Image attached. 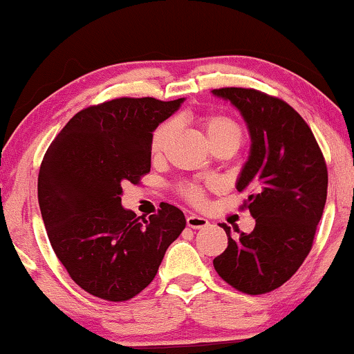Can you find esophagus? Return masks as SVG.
I'll list each match as a JSON object with an SVG mask.
<instances>
[{"mask_svg":"<svg viewBox=\"0 0 354 354\" xmlns=\"http://www.w3.org/2000/svg\"><path fill=\"white\" fill-rule=\"evenodd\" d=\"M186 224H188V227H191V229H203V227H207L209 221H207L206 218H201V216L189 214L188 218H186Z\"/></svg>","mask_w":354,"mask_h":354,"instance_id":"1","label":"esophagus"}]
</instances>
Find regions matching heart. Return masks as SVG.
<instances>
[{
	"mask_svg": "<svg viewBox=\"0 0 354 354\" xmlns=\"http://www.w3.org/2000/svg\"><path fill=\"white\" fill-rule=\"evenodd\" d=\"M199 123H201L204 131H206L207 138L211 140L212 147L223 142H232L239 147L242 143V138H244V130H242L241 123L234 120V118L229 117V115L206 113L203 115V117H199ZM173 131H174L173 120H166L156 127L155 131H153L151 142H150V150H151L153 158H160V156L163 155L166 145H168L169 138H171ZM180 194L186 199V201L193 204H201L204 199L203 186H199L198 183H185V185H181Z\"/></svg>",
	"mask_w": 354,
	"mask_h": 354,
	"instance_id": "1",
	"label": "heart"
}]
</instances>
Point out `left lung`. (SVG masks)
Listing matches in <instances>:
<instances>
[{
	"label": "left lung",
	"instance_id": "8db88e82",
	"mask_svg": "<svg viewBox=\"0 0 354 354\" xmlns=\"http://www.w3.org/2000/svg\"><path fill=\"white\" fill-rule=\"evenodd\" d=\"M212 93L241 110L252 138L237 189L255 219L250 234H227V249L214 259L221 279L247 295L269 293L300 269L313 245L326 203L328 169L312 129L279 97L255 88L223 87Z\"/></svg>",
	"mask_w": 354,
	"mask_h": 354
}]
</instances>
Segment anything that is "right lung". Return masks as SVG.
I'll return each mask as SVG.
<instances>
[{"label":"right lung","mask_w":354,"mask_h":354,"mask_svg":"<svg viewBox=\"0 0 354 354\" xmlns=\"http://www.w3.org/2000/svg\"><path fill=\"white\" fill-rule=\"evenodd\" d=\"M183 99L120 97L80 110L49 145L37 199L55 255L82 290L107 301L138 295L186 227L181 209L160 204L150 218L122 207V186L151 168L153 130Z\"/></svg>","instance_id":"add662e5"}]
</instances>
